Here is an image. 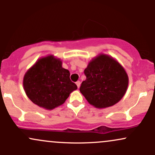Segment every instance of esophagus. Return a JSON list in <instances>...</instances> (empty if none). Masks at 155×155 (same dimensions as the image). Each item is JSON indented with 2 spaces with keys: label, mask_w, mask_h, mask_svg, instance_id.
<instances>
[{
  "label": "esophagus",
  "mask_w": 155,
  "mask_h": 155,
  "mask_svg": "<svg viewBox=\"0 0 155 155\" xmlns=\"http://www.w3.org/2000/svg\"><path fill=\"white\" fill-rule=\"evenodd\" d=\"M76 85H77V87H78V88H79L80 85H81V82H80V81H76Z\"/></svg>",
  "instance_id": "34e87169"
}]
</instances>
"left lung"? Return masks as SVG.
Here are the masks:
<instances>
[{
    "mask_svg": "<svg viewBox=\"0 0 155 155\" xmlns=\"http://www.w3.org/2000/svg\"><path fill=\"white\" fill-rule=\"evenodd\" d=\"M86 80L80 92L90 104L97 108L110 107L118 103L128 86V76L124 68L108 55L101 54L84 69Z\"/></svg>",
    "mask_w": 155,
    "mask_h": 155,
    "instance_id": "1",
    "label": "left lung"
}]
</instances>
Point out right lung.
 <instances>
[{"mask_svg":"<svg viewBox=\"0 0 155 155\" xmlns=\"http://www.w3.org/2000/svg\"><path fill=\"white\" fill-rule=\"evenodd\" d=\"M23 86L33 104L51 110L63 104L77 89L70 79V72L62 67V61L53 55L39 59L25 73Z\"/></svg>","mask_w":155,"mask_h":155,"instance_id":"right-lung-1","label":"right lung"}]
</instances>
